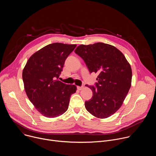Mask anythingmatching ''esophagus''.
I'll list each match as a JSON object with an SVG mask.
<instances>
[{"label":"esophagus","mask_w":156,"mask_h":156,"mask_svg":"<svg viewBox=\"0 0 156 156\" xmlns=\"http://www.w3.org/2000/svg\"><path fill=\"white\" fill-rule=\"evenodd\" d=\"M83 88V86H77V89L78 90H81Z\"/></svg>","instance_id":"esophagus-1"}]
</instances>
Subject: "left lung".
Returning a JSON list of instances; mask_svg holds the SVG:
<instances>
[{"label":"left lung","instance_id":"1","mask_svg":"<svg viewBox=\"0 0 156 156\" xmlns=\"http://www.w3.org/2000/svg\"><path fill=\"white\" fill-rule=\"evenodd\" d=\"M75 52L84 61L90 73H98L92 98L85 102L86 110L100 119L107 118L122 106L131 84L132 71L124 55L115 47L103 42L80 45Z\"/></svg>","mask_w":156,"mask_h":156}]
</instances>
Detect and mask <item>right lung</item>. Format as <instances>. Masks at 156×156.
Wrapping results in <instances>:
<instances>
[{
    "mask_svg": "<svg viewBox=\"0 0 156 156\" xmlns=\"http://www.w3.org/2000/svg\"><path fill=\"white\" fill-rule=\"evenodd\" d=\"M76 44L52 43L33 54L23 70V81L28 98L43 116L58 117L69 108L74 84L58 80L65 61Z\"/></svg>",
    "mask_w": 156,
    "mask_h": 156,
    "instance_id": "1",
    "label": "right lung"
}]
</instances>
